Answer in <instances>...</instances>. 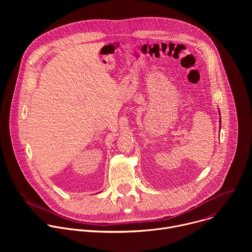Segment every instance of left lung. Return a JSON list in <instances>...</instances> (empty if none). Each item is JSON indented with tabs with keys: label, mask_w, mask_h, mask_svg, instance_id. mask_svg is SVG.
<instances>
[{
	"label": "left lung",
	"mask_w": 252,
	"mask_h": 252,
	"mask_svg": "<svg viewBox=\"0 0 252 252\" xmlns=\"http://www.w3.org/2000/svg\"><path fill=\"white\" fill-rule=\"evenodd\" d=\"M220 123H221V121H220Z\"/></svg>",
	"instance_id": "1"
}]
</instances>
